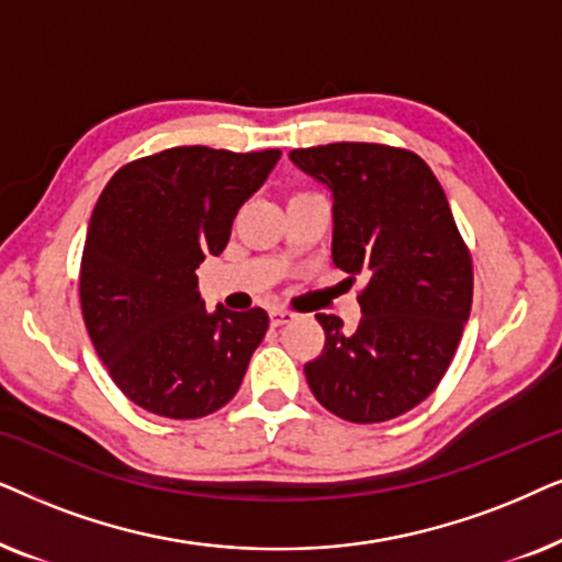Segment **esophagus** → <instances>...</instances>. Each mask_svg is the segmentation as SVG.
Wrapping results in <instances>:
<instances>
[{
    "label": "esophagus",
    "instance_id": "1",
    "mask_svg": "<svg viewBox=\"0 0 562 562\" xmlns=\"http://www.w3.org/2000/svg\"><path fill=\"white\" fill-rule=\"evenodd\" d=\"M269 321H272V326H285L288 321H293V313L285 308H272L269 311Z\"/></svg>",
    "mask_w": 562,
    "mask_h": 562
}]
</instances>
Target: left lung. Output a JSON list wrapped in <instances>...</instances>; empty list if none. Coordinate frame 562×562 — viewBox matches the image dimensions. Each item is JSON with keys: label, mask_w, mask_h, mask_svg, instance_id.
Segmentation results:
<instances>
[{"label": "left lung", "mask_w": 562, "mask_h": 562, "mask_svg": "<svg viewBox=\"0 0 562 562\" xmlns=\"http://www.w3.org/2000/svg\"><path fill=\"white\" fill-rule=\"evenodd\" d=\"M297 169L334 198V265L364 277L362 318L318 313L324 351L305 364L321 406L380 424L429 398L450 368L473 305V259L422 156L383 144L295 148Z\"/></svg>", "instance_id": "obj_1"}]
</instances>
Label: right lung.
<instances>
[{
    "instance_id": "obj_1",
    "label": "right lung",
    "mask_w": 562,
    "mask_h": 562,
    "mask_svg": "<svg viewBox=\"0 0 562 562\" xmlns=\"http://www.w3.org/2000/svg\"><path fill=\"white\" fill-rule=\"evenodd\" d=\"M277 148L177 146L117 169L97 200L81 254L85 324L110 378L144 411L200 418L234 398L269 316L205 311L198 274L218 257Z\"/></svg>"
}]
</instances>
